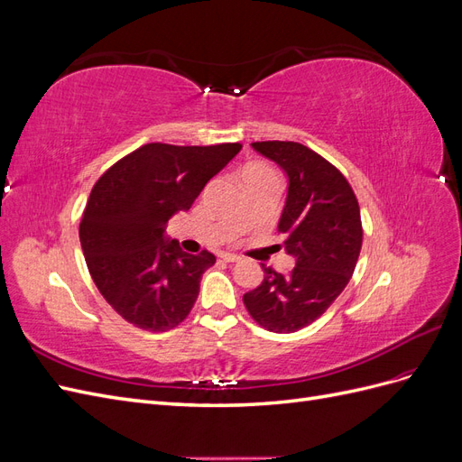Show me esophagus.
<instances>
[{
	"label": "esophagus",
	"instance_id": "34e87169",
	"mask_svg": "<svg viewBox=\"0 0 462 462\" xmlns=\"http://www.w3.org/2000/svg\"><path fill=\"white\" fill-rule=\"evenodd\" d=\"M219 258L223 260V262H227V263H235V262H239L241 258L236 256V254H231V253H221L219 254Z\"/></svg>",
	"mask_w": 462,
	"mask_h": 462
}]
</instances>
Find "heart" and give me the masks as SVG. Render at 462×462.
I'll list each match as a JSON object with an SVG mask.
<instances>
[{"mask_svg":"<svg viewBox=\"0 0 462 462\" xmlns=\"http://www.w3.org/2000/svg\"><path fill=\"white\" fill-rule=\"evenodd\" d=\"M248 170H253V171H270V170H268V167H265V165H260V163H254V165H250V167H248ZM248 170H246V171H248Z\"/></svg>","mask_w":462,"mask_h":462,"instance_id":"obj_1","label":"heart"}]
</instances>
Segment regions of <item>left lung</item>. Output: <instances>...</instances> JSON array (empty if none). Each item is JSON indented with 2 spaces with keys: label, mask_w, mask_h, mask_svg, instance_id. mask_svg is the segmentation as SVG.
Wrapping results in <instances>:
<instances>
[{
  "label": "left lung",
  "mask_w": 462,
  "mask_h": 462,
  "mask_svg": "<svg viewBox=\"0 0 462 462\" xmlns=\"http://www.w3.org/2000/svg\"><path fill=\"white\" fill-rule=\"evenodd\" d=\"M287 179L277 231L295 260L289 275L263 270V282L243 297L248 314L273 333L302 329L324 314L351 279L362 246L360 208L339 170L299 143H253Z\"/></svg>",
  "instance_id": "obj_1"
}]
</instances>
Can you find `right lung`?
I'll return each instance as SVG.
<instances>
[{"instance_id": "obj_1", "label": "right lung", "mask_w": 462, "mask_h": 462, "mask_svg": "<svg viewBox=\"0 0 462 462\" xmlns=\"http://www.w3.org/2000/svg\"><path fill=\"white\" fill-rule=\"evenodd\" d=\"M239 150L144 144L97 179L80 221V246L97 291L133 326L167 331L192 310L216 256L183 253L165 226L189 212Z\"/></svg>"}]
</instances>
